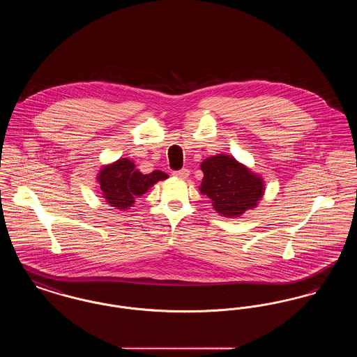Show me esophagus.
Here are the masks:
<instances>
[{
	"label": "esophagus",
	"instance_id": "esophagus-1",
	"mask_svg": "<svg viewBox=\"0 0 357 357\" xmlns=\"http://www.w3.org/2000/svg\"><path fill=\"white\" fill-rule=\"evenodd\" d=\"M176 178H179V179H186L187 176H188V174H190V171L187 170V169H182V170L174 171L172 172Z\"/></svg>",
	"mask_w": 357,
	"mask_h": 357
}]
</instances>
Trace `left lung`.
<instances>
[{
	"label": "left lung",
	"mask_w": 357,
	"mask_h": 357,
	"mask_svg": "<svg viewBox=\"0 0 357 357\" xmlns=\"http://www.w3.org/2000/svg\"><path fill=\"white\" fill-rule=\"evenodd\" d=\"M204 179L201 192L206 194L215 211L233 218L253 208L262 198V179L238 163L233 156L217 155L201 165Z\"/></svg>",
	"instance_id": "obj_1"
}]
</instances>
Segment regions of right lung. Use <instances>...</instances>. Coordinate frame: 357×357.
Wrapping results in <instances>:
<instances>
[{
	"mask_svg": "<svg viewBox=\"0 0 357 357\" xmlns=\"http://www.w3.org/2000/svg\"><path fill=\"white\" fill-rule=\"evenodd\" d=\"M166 178L169 175L163 171L142 174L136 170L134 162L121 158L109 166H104L98 181L105 201L112 207L126 210L134 204L137 197L144 194L158 181Z\"/></svg>",
	"mask_w": 357,
	"mask_h": 357,
	"instance_id": "right-lung-1",
	"label": "right lung"
}]
</instances>
